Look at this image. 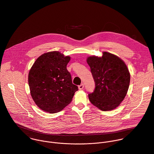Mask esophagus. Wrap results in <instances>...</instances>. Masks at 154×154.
Returning a JSON list of instances; mask_svg holds the SVG:
<instances>
[{
    "mask_svg": "<svg viewBox=\"0 0 154 154\" xmlns=\"http://www.w3.org/2000/svg\"><path fill=\"white\" fill-rule=\"evenodd\" d=\"M83 88H84V85H83V84H81L79 86V89L80 90H83Z\"/></svg>",
    "mask_w": 154,
    "mask_h": 154,
    "instance_id": "esophagus-1",
    "label": "esophagus"
}]
</instances>
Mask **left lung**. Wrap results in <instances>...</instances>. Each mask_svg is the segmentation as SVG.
Returning <instances> with one entry per match:
<instances>
[{"label": "left lung", "instance_id": "obj_1", "mask_svg": "<svg viewBox=\"0 0 154 154\" xmlns=\"http://www.w3.org/2000/svg\"><path fill=\"white\" fill-rule=\"evenodd\" d=\"M95 82V90L88 95L91 103L102 111L116 108L124 99L130 85L127 65L119 57L106 52L102 57L86 58Z\"/></svg>", "mask_w": 154, "mask_h": 154}]
</instances>
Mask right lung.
<instances>
[{
	"label": "right lung",
	"instance_id": "right-lung-1",
	"mask_svg": "<svg viewBox=\"0 0 154 154\" xmlns=\"http://www.w3.org/2000/svg\"><path fill=\"white\" fill-rule=\"evenodd\" d=\"M71 57L58 51L40 55L29 72L31 96L42 110L49 113L61 111L72 100L77 86L66 69Z\"/></svg>",
	"mask_w": 154,
	"mask_h": 154
}]
</instances>
